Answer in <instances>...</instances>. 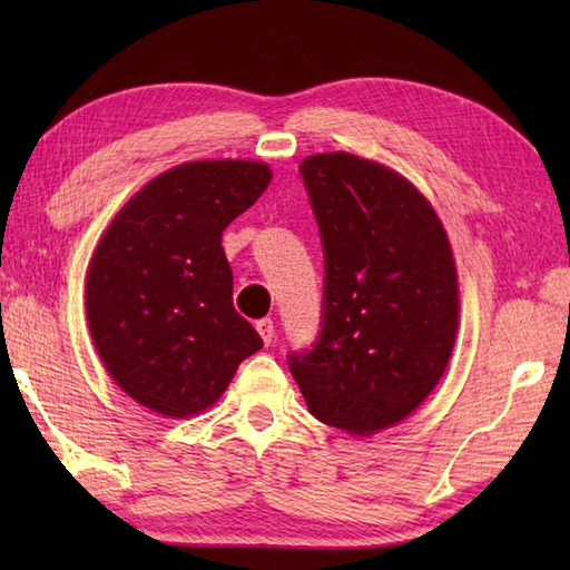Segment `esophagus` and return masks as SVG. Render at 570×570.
Listing matches in <instances>:
<instances>
[{
  "mask_svg": "<svg viewBox=\"0 0 570 570\" xmlns=\"http://www.w3.org/2000/svg\"><path fill=\"white\" fill-rule=\"evenodd\" d=\"M257 331H259V335H262V341L269 345L272 343V337H274V321L272 318H259L257 321Z\"/></svg>",
  "mask_w": 570,
  "mask_h": 570,
  "instance_id": "obj_1",
  "label": "esophagus"
}]
</instances>
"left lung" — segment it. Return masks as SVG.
Returning <instances> with one entry per match:
<instances>
[{
	"instance_id": "1",
	"label": "left lung",
	"mask_w": 570,
	"mask_h": 570,
	"mask_svg": "<svg viewBox=\"0 0 570 570\" xmlns=\"http://www.w3.org/2000/svg\"><path fill=\"white\" fill-rule=\"evenodd\" d=\"M301 178L323 245L321 333L288 353L308 411L370 435L406 419L445 372L458 276L445 229L406 178L353 154H316Z\"/></svg>"
}]
</instances>
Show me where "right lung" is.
I'll list each match as a JSON object with an SVG mask.
<instances>
[{"mask_svg":"<svg viewBox=\"0 0 570 570\" xmlns=\"http://www.w3.org/2000/svg\"><path fill=\"white\" fill-rule=\"evenodd\" d=\"M269 180V166L257 161L176 166L102 235L85 288L90 335L112 380L141 406L200 414L264 345L233 306L223 229Z\"/></svg>","mask_w":570,"mask_h":570,"instance_id":"right-lung-1","label":"right lung"}]
</instances>
